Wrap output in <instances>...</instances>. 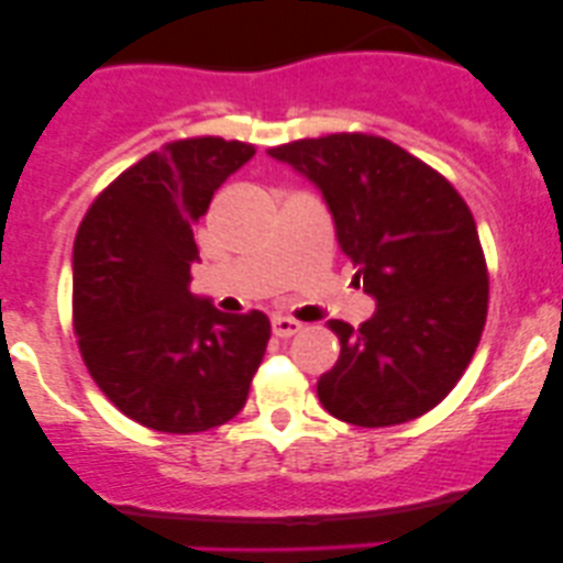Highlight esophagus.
Masks as SVG:
<instances>
[{"label": "esophagus", "instance_id": "34e87169", "mask_svg": "<svg viewBox=\"0 0 563 563\" xmlns=\"http://www.w3.org/2000/svg\"><path fill=\"white\" fill-rule=\"evenodd\" d=\"M272 332L277 338H294L297 332H302V323L297 318H288V316H275L272 318Z\"/></svg>", "mask_w": 563, "mask_h": 563}]
</instances>
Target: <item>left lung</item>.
Wrapping results in <instances>:
<instances>
[{
	"label": "left lung",
	"instance_id": "obj_1",
	"mask_svg": "<svg viewBox=\"0 0 563 563\" xmlns=\"http://www.w3.org/2000/svg\"><path fill=\"white\" fill-rule=\"evenodd\" d=\"M321 190L338 245L376 299L360 329L329 321L340 356L318 400L360 428L411 422L468 367L487 318L471 209L439 172L378 135L334 133L269 150Z\"/></svg>",
	"mask_w": 563,
	"mask_h": 563
}]
</instances>
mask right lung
<instances>
[{
  "mask_svg": "<svg viewBox=\"0 0 563 563\" xmlns=\"http://www.w3.org/2000/svg\"><path fill=\"white\" fill-rule=\"evenodd\" d=\"M255 155L242 141L166 144L119 174L73 245V323L103 395L161 433H201L242 411L269 343L261 310L229 316L190 294L192 223Z\"/></svg>",
  "mask_w": 563,
  "mask_h": 563,
  "instance_id": "obj_1",
  "label": "right lung"
}]
</instances>
